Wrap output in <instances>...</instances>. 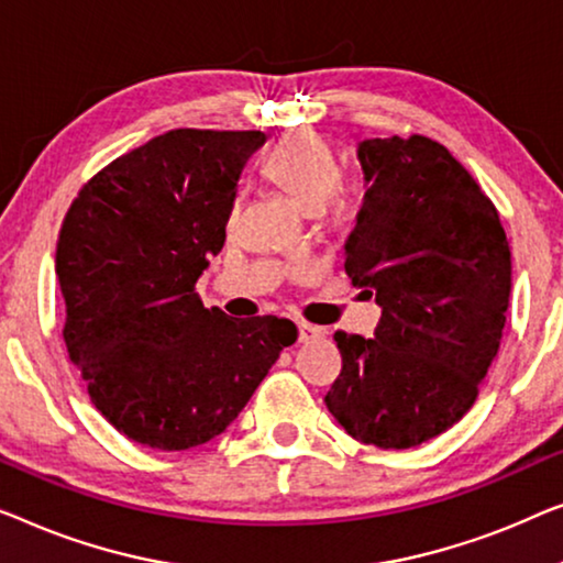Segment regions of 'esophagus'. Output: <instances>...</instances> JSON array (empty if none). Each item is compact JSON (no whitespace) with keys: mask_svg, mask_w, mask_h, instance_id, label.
<instances>
[{"mask_svg":"<svg viewBox=\"0 0 563 563\" xmlns=\"http://www.w3.org/2000/svg\"><path fill=\"white\" fill-rule=\"evenodd\" d=\"M321 336H323V329L313 327V323H298V339L303 344L316 342V339H321Z\"/></svg>","mask_w":563,"mask_h":563,"instance_id":"esophagus-1","label":"esophagus"}]
</instances>
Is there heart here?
I'll list each match as a JSON object with an SVG mask.
<instances>
[{
    "mask_svg": "<svg viewBox=\"0 0 563 563\" xmlns=\"http://www.w3.org/2000/svg\"><path fill=\"white\" fill-rule=\"evenodd\" d=\"M263 176L283 188L298 206L313 211L336 188L339 161L329 142H323L319 134L296 132L283 137L265 155ZM334 211H344L342 199H334Z\"/></svg>",
    "mask_w": 563,
    "mask_h": 563,
    "instance_id": "heart-1",
    "label": "heart"
}]
</instances>
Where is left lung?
<instances>
[{
    "label": "left lung",
    "instance_id": "left-lung-1",
    "mask_svg": "<svg viewBox=\"0 0 563 563\" xmlns=\"http://www.w3.org/2000/svg\"><path fill=\"white\" fill-rule=\"evenodd\" d=\"M364 191L344 271L383 308L375 336L336 331L327 408L352 439L410 449L477 400L510 303V244L470 170L423 134L362 140Z\"/></svg>",
    "mask_w": 563,
    "mask_h": 563
}]
</instances>
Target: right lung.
I'll use <instances>...</instances> for the list:
<instances>
[{
    "mask_svg": "<svg viewBox=\"0 0 563 563\" xmlns=\"http://www.w3.org/2000/svg\"><path fill=\"white\" fill-rule=\"evenodd\" d=\"M263 142L257 130L157 134L101 168L63 219V339L91 402L126 439L184 451L219 437L298 339L288 319H232L196 292Z\"/></svg>",
    "mask_w": 563,
    "mask_h": 563,
    "instance_id": "add662e5",
    "label": "right lung"
}]
</instances>
